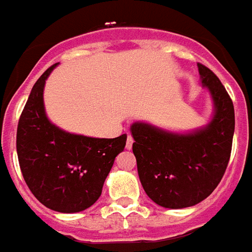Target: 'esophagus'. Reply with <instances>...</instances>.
Returning a JSON list of instances; mask_svg holds the SVG:
<instances>
[{"label":"esophagus","instance_id":"obj_1","mask_svg":"<svg viewBox=\"0 0 252 252\" xmlns=\"http://www.w3.org/2000/svg\"><path fill=\"white\" fill-rule=\"evenodd\" d=\"M133 143H134L133 137H131L130 134H127V140H126V148H127V150H131V147H133Z\"/></svg>","mask_w":252,"mask_h":252}]
</instances>
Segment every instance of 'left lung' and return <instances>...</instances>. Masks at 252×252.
<instances>
[{"label": "left lung", "instance_id": "left-lung-1", "mask_svg": "<svg viewBox=\"0 0 252 252\" xmlns=\"http://www.w3.org/2000/svg\"><path fill=\"white\" fill-rule=\"evenodd\" d=\"M198 70L215 104L214 119L205 129L173 134L146 123L131 126L140 182L147 195L165 208L193 207L205 200L220 183L230 159L233 101L209 67L198 63Z\"/></svg>", "mask_w": 252, "mask_h": 252}]
</instances>
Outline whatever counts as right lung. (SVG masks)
Returning a JSON list of instances; mask_svg holds the SVG:
<instances>
[{
  "label": "right lung",
  "instance_id": "add662e5",
  "mask_svg": "<svg viewBox=\"0 0 252 252\" xmlns=\"http://www.w3.org/2000/svg\"><path fill=\"white\" fill-rule=\"evenodd\" d=\"M54 67H48L30 91L18 123L16 151L23 179L35 198L52 211L72 214L98 200L127 134L93 138L54 126L43 104L45 79Z\"/></svg>",
  "mask_w": 252,
  "mask_h": 252
}]
</instances>
